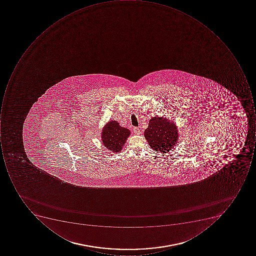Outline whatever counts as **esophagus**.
Segmentation results:
<instances>
[{
    "instance_id": "esophagus-1",
    "label": "esophagus",
    "mask_w": 256,
    "mask_h": 256,
    "mask_svg": "<svg viewBox=\"0 0 256 256\" xmlns=\"http://www.w3.org/2000/svg\"><path fill=\"white\" fill-rule=\"evenodd\" d=\"M133 130H134V133H136V134H140V129L138 128V127H134V128H133Z\"/></svg>"
}]
</instances>
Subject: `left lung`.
Instances as JSON below:
<instances>
[{"mask_svg": "<svg viewBox=\"0 0 256 256\" xmlns=\"http://www.w3.org/2000/svg\"><path fill=\"white\" fill-rule=\"evenodd\" d=\"M144 137L156 152L166 153L177 144L178 128L174 122L163 117H153L144 130Z\"/></svg>", "mask_w": 256, "mask_h": 256, "instance_id": "1", "label": "left lung"}]
</instances>
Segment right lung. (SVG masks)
Here are the masks:
<instances>
[{"mask_svg": "<svg viewBox=\"0 0 256 256\" xmlns=\"http://www.w3.org/2000/svg\"><path fill=\"white\" fill-rule=\"evenodd\" d=\"M130 134L128 129L120 127L116 120H112L103 128L102 143L110 152H120Z\"/></svg>", "mask_w": 256, "mask_h": 256, "instance_id": "1", "label": "right lung"}]
</instances>
